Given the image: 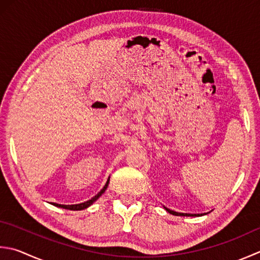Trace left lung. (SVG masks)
Instances as JSON below:
<instances>
[{
	"instance_id": "left-lung-1",
	"label": "left lung",
	"mask_w": 260,
	"mask_h": 260,
	"mask_svg": "<svg viewBox=\"0 0 260 260\" xmlns=\"http://www.w3.org/2000/svg\"><path fill=\"white\" fill-rule=\"evenodd\" d=\"M164 207H165V210L168 213H170V214H172V215H177V216H200V214H188V213H178V212H175V211L170 210V208H167L166 206H164Z\"/></svg>"
}]
</instances>
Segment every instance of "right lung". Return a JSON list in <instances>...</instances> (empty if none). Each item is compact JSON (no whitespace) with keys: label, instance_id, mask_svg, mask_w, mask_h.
<instances>
[{"label":"right lung","instance_id":"1","mask_svg":"<svg viewBox=\"0 0 260 260\" xmlns=\"http://www.w3.org/2000/svg\"><path fill=\"white\" fill-rule=\"evenodd\" d=\"M108 184H109V179L107 180V182H106V185L104 186V188L103 189H101L98 194H96L95 196H93L92 198H91V200H89V201H86V202H84V203H80V204H74V205H63V204H57V203H50V204L52 205H54V206H57V207H60V208H65V210H71V211H82V210H84V208H88L89 206H91L93 204V203L98 200V198L104 194V192L106 191V189H107V187H108Z\"/></svg>","mask_w":260,"mask_h":260}]
</instances>
